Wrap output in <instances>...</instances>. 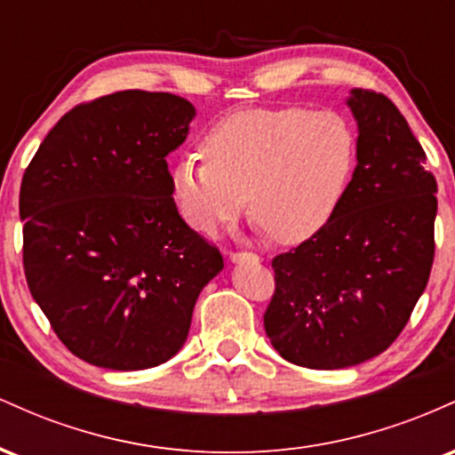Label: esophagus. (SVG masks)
Returning <instances> with one entry per match:
<instances>
[{
    "instance_id": "34e87169",
    "label": "esophagus",
    "mask_w": 455,
    "mask_h": 455,
    "mask_svg": "<svg viewBox=\"0 0 455 455\" xmlns=\"http://www.w3.org/2000/svg\"><path fill=\"white\" fill-rule=\"evenodd\" d=\"M228 259H231L233 263H250V260H252V263H259L260 260L254 252H231Z\"/></svg>"
}]
</instances>
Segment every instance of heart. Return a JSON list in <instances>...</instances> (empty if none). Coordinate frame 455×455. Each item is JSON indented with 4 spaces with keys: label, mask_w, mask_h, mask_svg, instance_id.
Returning <instances> with one entry per match:
<instances>
[{
    "label": "heart",
    "mask_w": 455,
    "mask_h": 455,
    "mask_svg": "<svg viewBox=\"0 0 455 455\" xmlns=\"http://www.w3.org/2000/svg\"><path fill=\"white\" fill-rule=\"evenodd\" d=\"M207 156L169 171L171 192L190 227L216 235L242 216L280 243H301L331 222L357 164L347 117L306 107L243 108L212 128Z\"/></svg>",
    "instance_id": "b5f03b06"
}]
</instances>
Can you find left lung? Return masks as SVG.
<instances>
[{
    "label": "left lung",
    "instance_id": "1",
    "mask_svg": "<svg viewBox=\"0 0 455 455\" xmlns=\"http://www.w3.org/2000/svg\"><path fill=\"white\" fill-rule=\"evenodd\" d=\"M357 166L336 216L271 260L265 310L286 362L338 370L368 362L400 336L435 260L436 180L409 124L383 93L351 90Z\"/></svg>",
    "mask_w": 455,
    "mask_h": 455
}]
</instances>
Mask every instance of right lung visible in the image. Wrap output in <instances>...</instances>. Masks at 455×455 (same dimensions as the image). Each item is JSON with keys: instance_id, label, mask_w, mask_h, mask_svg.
<instances>
[{"instance_id": "1", "label": "right lung", "mask_w": 455, "mask_h": 455, "mask_svg": "<svg viewBox=\"0 0 455 455\" xmlns=\"http://www.w3.org/2000/svg\"><path fill=\"white\" fill-rule=\"evenodd\" d=\"M195 115L175 93L102 96L68 111L25 171V278L83 362L124 372L169 362L198 293L224 267L171 192L166 156Z\"/></svg>"}]
</instances>
